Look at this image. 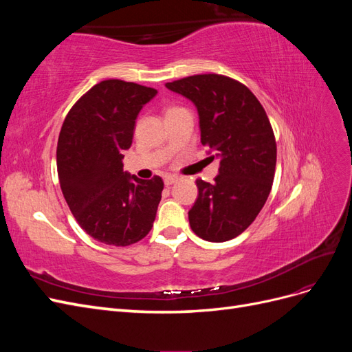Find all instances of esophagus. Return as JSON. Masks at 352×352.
I'll use <instances>...</instances> for the list:
<instances>
[{"label": "esophagus", "mask_w": 352, "mask_h": 352, "mask_svg": "<svg viewBox=\"0 0 352 352\" xmlns=\"http://www.w3.org/2000/svg\"><path fill=\"white\" fill-rule=\"evenodd\" d=\"M177 176H175V175H167V176H164V185L166 186H170V185H173L175 182H177Z\"/></svg>", "instance_id": "esophagus-1"}]
</instances>
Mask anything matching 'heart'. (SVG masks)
Instances as JSON below:
<instances>
[{
	"label": "heart",
	"instance_id": "obj_1",
	"mask_svg": "<svg viewBox=\"0 0 352 352\" xmlns=\"http://www.w3.org/2000/svg\"><path fill=\"white\" fill-rule=\"evenodd\" d=\"M172 110H175V109H168V110H167V111H172Z\"/></svg>",
	"mask_w": 352,
	"mask_h": 352
}]
</instances>
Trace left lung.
<instances>
[{"instance_id": "1", "label": "left lung", "mask_w": 352, "mask_h": 352, "mask_svg": "<svg viewBox=\"0 0 352 352\" xmlns=\"http://www.w3.org/2000/svg\"><path fill=\"white\" fill-rule=\"evenodd\" d=\"M166 88L195 105L201 142L220 160L214 184L197 180L190 229L210 242L236 238L258 216L272 189L276 141L269 117L245 85L221 74H195Z\"/></svg>"}]
</instances>
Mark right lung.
Returning a JSON list of instances; mask_svg holds the SVG:
<instances>
[{
  "label": "right lung",
  "mask_w": 352,
  "mask_h": 352,
  "mask_svg": "<svg viewBox=\"0 0 352 352\" xmlns=\"http://www.w3.org/2000/svg\"><path fill=\"white\" fill-rule=\"evenodd\" d=\"M157 89L102 80L73 105L61 126L57 170L63 195L79 226L98 242L126 247L151 230L163 180L123 172L135 120Z\"/></svg>",
  "instance_id": "add662e5"
}]
</instances>
